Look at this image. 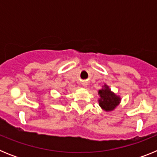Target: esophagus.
Returning a JSON list of instances; mask_svg holds the SVG:
<instances>
[{"mask_svg":"<svg viewBox=\"0 0 157 157\" xmlns=\"http://www.w3.org/2000/svg\"><path fill=\"white\" fill-rule=\"evenodd\" d=\"M82 85L84 86H86L87 84H86V82H83V83H82Z\"/></svg>","mask_w":157,"mask_h":157,"instance_id":"esophagus-1","label":"esophagus"}]
</instances>
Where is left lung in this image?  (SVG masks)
I'll list each match as a JSON object with an SVG mask.
<instances>
[{
    "label": "left lung",
    "mask_w": 157,
    "mask_h": 157,
    "mask_svg": "<svg viewBox=\"0 0 157 157\" xmlns=\"http://www.w3.org/2000/svg\"><path fill=\"white\" fill-rule=\"evenodd\" d=\"M100 99L98 100L99 105L103 110L106 112L114 110L120 103L121 98L111 91L109 86L107 85L103 86L102 89L98 91Z\"/></svg>",
    "instance_id": "1"
}]
</instances>
